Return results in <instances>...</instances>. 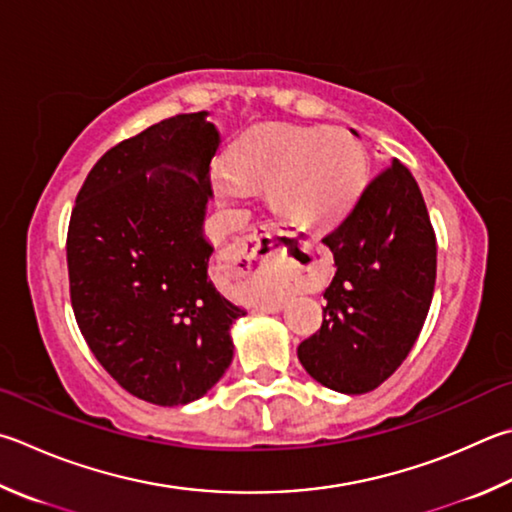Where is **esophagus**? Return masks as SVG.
Masks as SVG:
<instances>
[{
  "mask_svg": "<svg viewBox=\"0 0 512 512\" xmlns=\"http://www.w3.org/2000/svg\"><path fill=\"white\" fill-rule=\"evenodd\" d=\"M230 257L235 264H244L248 271H253V264L257 259H262V253H259V239H244L241 244L230 250Z\"/></svg>",
  "mask_w": 512,
  "mask_h": 512,
  "instance_id": "34e87169",
  "label": "esophagus"
}]
</instances>
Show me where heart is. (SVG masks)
<instances>
[{"label": "heart", "mask_w": 512, "mask_h": 512, "mask_svg": "<svg viewBox=\"0 0 512 512\" xmlns=\"http://www.w3.org/2000/svg\"><path fill=\"white\" fill-rule=\"evenodd\" d=\"M367 179L365 147L340 127L266 123L248 129L232 156L210 167L217 197L239 206L266 185L268 206L282 219L322 230L347 215Z\"/></svg>", "instance_id": "1"}]
</instances>
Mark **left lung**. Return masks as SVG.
Instances as JSON below:
<instances>
[{"instance_id":"obj_1","label":"left lung","mask_w":512,"mask_h":512,"mask_svg":"<svg viewBox=\"0 0 512 512\" xmlns=\"http://www.w3.org/2000/svg\"><path fill=\"white\" fill-rule=\"evenodd\" d=\"M322 241L336 275L297 358L333 392L367 394L403 365L434 295L436 235L412 172L394 159Z\"/></svg>"}]
</instances>
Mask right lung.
I'll return each instance as SVG.
<instances>
[{
  "label": "right lung",
  "mask_w": 512,
  "mask_h": 512,
  "mask_svg": "<svg viewBox=\"0 0 512 512\" xmlns=\"http://www.w3.org/2000/svg\"><path fill=\"white\" fill-rule=\"evenodd\" d=\"M206 116L176 114L105 152L67 232L80 333L120 387L161 407L197 401L224 376L230 324L246 315L208 275L203 217L221 138Z\"/></svg>",
  "instance_id": "1"
}]
</instances>
